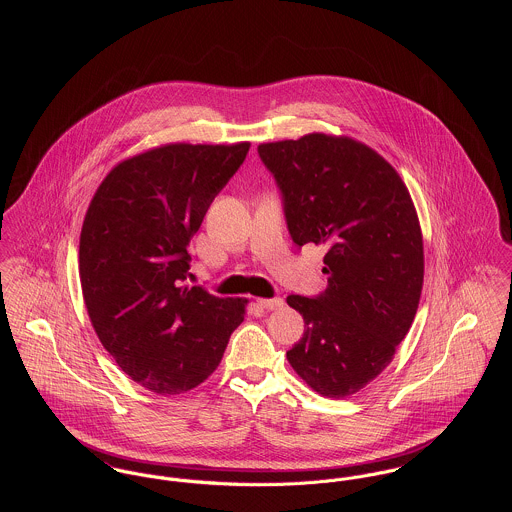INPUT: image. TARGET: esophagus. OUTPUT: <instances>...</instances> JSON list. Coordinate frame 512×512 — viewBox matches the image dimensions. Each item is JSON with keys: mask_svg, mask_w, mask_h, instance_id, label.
Returning a JSON list of instances; mask_svg holds the SVG:
<instances>
[{"mask_svg": "<svg viewBox=\"0 0 512 512\" xmlns=\"http://www.w3.org/2000/svg\"><path fill=\"white\" fill-rule=\"evenodd\" d=\"M260 307L274 311V309H282L284 307V299L282 297H268V299H258Z\"/></svg>", "mask_w": 512, "mask_h": 512, "instance_id": "esophagus-1", "label": "esophagus"}]
</instances>
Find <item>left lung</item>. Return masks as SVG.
Wrapping results in <instances>:
<instances>
[{
	"label": "left lung",
	"instance_id": "8db88e82",
	"mask_svg": "<svg viewBox=\"0 0 512 512\" xmlns=\"http://www.w3.org/2000/svg\"><path fill=\"white\" fill-rule=\"evenodd\" d=\"M274 173L293 242L325 246L327 290L290 295L307 325L288 351L317 394L347 398L392 363L424 286L418 213L398 171L349 136L305 134L260 144Z\"/></svg>",
	"mask_w": 512,
	"mask_h": 512
}]
</instances>
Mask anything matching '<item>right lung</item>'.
<instances>
[{"mask_svg":"<svg viewBox=\"0 0 512 512\" xmlns=\"http://www.w3.org/2000/svg\"><path fill=\"white\" fill-rule=\"evenodd\" d=\"M250 142L165 144L110 169L84 215L78 272L90 323L134 382L173 396L220 365L244 297L189 288L187 246Z\"/></svg>","mask_w":512,"mask_h":512,"instance_id":"add662e5","label":"right lung"}]
</instances>
